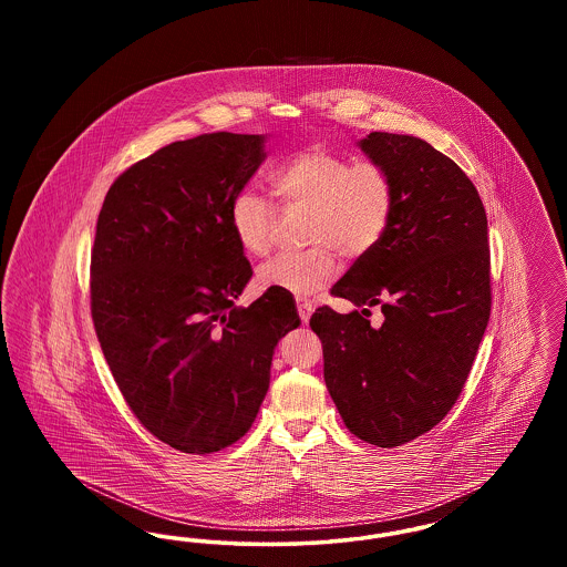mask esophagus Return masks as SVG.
Listing matches in <instances>:
<instances>
[{"label":"esophagus","mask_w":567,"mask_h":567,"mask_svg":"<svg viewBox=\"0 0 567 567\" xmlns=\"http://www.w3.org/2000/svg\"><path fill=\"white\" fill-rule=\"evenodd\" d=\"M297 312H299L301 323H308L315 312V303L310 299H297Z\"/></svg>","instance_id":"34e87169"}]
</instances>
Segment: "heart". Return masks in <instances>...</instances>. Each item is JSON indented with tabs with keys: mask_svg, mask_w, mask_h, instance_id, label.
Returning a JSON list of instances; mask_svg holds the SVG:
<instances>
[{
	"mask_svg": "<svg viewBox=\"0 0 567 567\" xmlns=\"http://www.w3.org/2000/svg\"><path fill=\"white\" fill-rule=\"evenodd\" d=\"M271 190L287 210H308L303 243L310 248L266 264L261 289L310 296L340 270L338 252L361 259L386 234L395 204L391 174L374 162H352L327 148H306L271 172ZM276 213L255 190H240L229 204V227L244 252L264 257L271 248Z\"/></svg>",
	"mask_w": 567,
	"mask_h": 567,
	"instance_id": "obj_1",
	"label": "heart"
}]
</instances>
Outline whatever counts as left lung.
<instances>
[{
	"label": "left lung",
	"instance_id": "obj_1",
	"mask_svg": "<svg viewBox=\"0 0 567 567\" xmlns=\"http://www.w3.org/2000/svg\"><path fill=\"white\" fill-rule=\"evenodd\" d=\"M357 146L393 181L386 234L331 289L349 315L319 308L324 384L357 437L393 449L457 402L491 315L486 215L457 163L414 135L372 132ZM378 305L385 317L372 328Z\"/></svg>",
	"mask_w": 567,
	"mask_h": 567
}]
</instances>
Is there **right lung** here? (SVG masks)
Segmentation results:
<instances>
[{
	"instance_id": "right-lung-1",
	"label": "right lung",
	"mask_w": 567,
	"mask_h": 567,
	"mask_svg": "<svg viewBox=\"0 0 567 567\" xmlns=\"http://www.w3.org/2000/svg\"><path fill=\"white\" fill-rule=\"evenodd\" d=\"M268 135L204 134L134 163L110 187L91 252V315L125 402L176 451L208 455L250 430L271 354L299 327L296 299L266 291L229 204L266 162Z\"/></svg>"
}]
</instances>
